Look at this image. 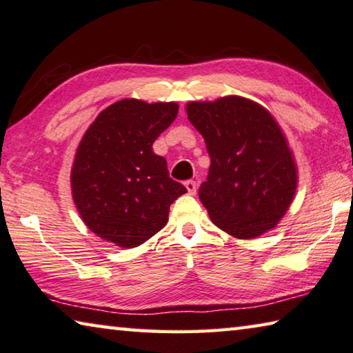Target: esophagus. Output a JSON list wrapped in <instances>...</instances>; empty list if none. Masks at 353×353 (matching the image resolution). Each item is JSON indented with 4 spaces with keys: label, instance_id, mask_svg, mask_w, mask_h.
<instances>
[{
    "label": "esophagus",
    "instance_id": "34e87169",
    "mask_svg": "<svg viewBox=\"0 0 353 353\" xmlns=\"http://www.w3.org/2000/svg\"><path fill=\"white\" fill-rule=\"evenodd\" d=\"M184 186H186L188 192H189L190 195H195V192H197V183L192 181V180H188L186 183H184Z\"/></svg>",
    "mask_w": 353,
    "mask_h": 353
}]
</instances>
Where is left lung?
Segmentation results:
<instances>
[{
    "mask_svg": "<svg viewBox=\"0 0 353 353\" xmlns=\"http://www.w3.org/2000/svg\"><path fill=\"white\" fill-rule=\"evenodd\" d=\"M186 111L211 158L199 189L211 221L238 239L272 230L297 188L292 153L272 114L236 95L190 101Z\"/></svg>",
    "mask_w": 353,
    "mask_h": 353,
    "instance_id": "obj_1",
    "label": "left lung"
}]
</instances>
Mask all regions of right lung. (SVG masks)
Listing matches in <instances>:
<instances>
[{
  "mask_svg": "<svg viewBox=\"0 0 353 353\" xmlns=\"http://www.w3.org/2000/svg\"><path fill=\"white\" fill-rule=\"evenodd\" d=\"M176 103L126 98L98 114L81 139L72 195L90 231L132 248L163 230L169 208L188 189L173 181L153 142L176 119Z\"/></svg>",
  "mask_w": 353,
  "mask_h": 353,
  "instance_id": "1",
  "label": "right lung"
}]
</instances>
